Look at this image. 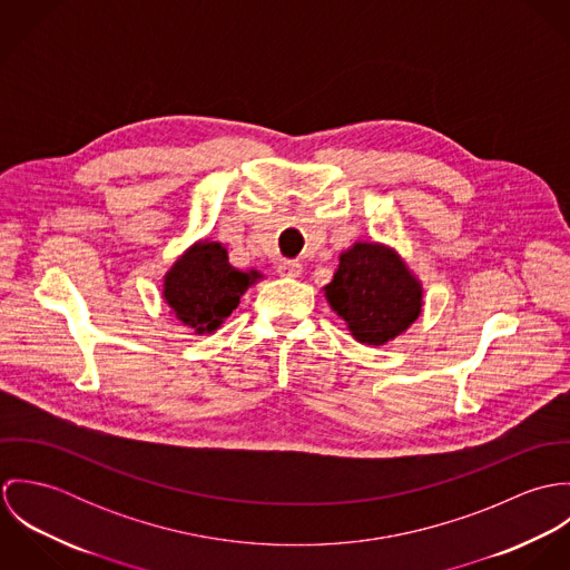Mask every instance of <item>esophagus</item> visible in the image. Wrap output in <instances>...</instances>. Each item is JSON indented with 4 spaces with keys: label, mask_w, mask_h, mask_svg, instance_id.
Returning <instances> with one entry per match:
<instances>
[{
    "label": "esophagus",
    "mask_w": 570,
    "mask_h": 570,
    "mask_svg": "<svg viewBox=\"0 0 570 570\" xmlns=\"http://www.w3.org/2000/svg\"><path fill=\"white\" fill-rule=\"evenodd\" d=\"M276 269H278V274L285 276V278H296V276H301L303 265H301L298 261H281Z\"/></svg>",
    "instance_id": "34e87169"
}]
</instances>
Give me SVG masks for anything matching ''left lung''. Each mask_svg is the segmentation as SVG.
<instances>
[{"instance_id":"left-lung-1","label":"left lung","mask_w":570,"mask_h":570,"mask_svg":"<svg viewBox=\"0 0 570 570\" xmlns=\"http://www.w3.org/2000/svg\"><path fill=\"white\" fill-rule=\"evenodd\" d=\"M323 292L351 335L368 346L406 333L423 309V283L395 247L380 242H355L342 249Z\"/></svg>"}]
</instances>
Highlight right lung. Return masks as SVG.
Segmentation results:
<instances>
[{"instance_id": "add662e5", "label": "right lung", "mask_w": 570, "mask_h": 570, "mask_svg": "<svg viewBox=\"0 0 570 570\" xmlns=\"http://www.w3.org/2000/svg\"><path fill=\"white\" fill-rule=\"evenodd\" d=\"M265 276L228 261L226 245L199 239L186 247L163 278L164 303L170 316L197 335L215 333L239 307L245 292Z\"/></svg>"}]
</instances>
